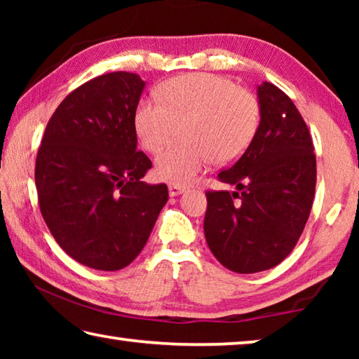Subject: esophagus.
<instances>
[{"instance_id":"34e87169","label":"esophagus","mask_w":359,"mask_h":359,"mask_svg":"<svg viewBox=\"0 0 359 359\" xmlns=\"http://www.w3.org/2000/svg\"><path fill=\"white\" fill-rule=\"evenodd\" d=\"M185 190L187 188L184 185H175V184L169 185V194H171V196H177V194H182Z\"/></svg>"}]
</instances>
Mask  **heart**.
Wrapping results in <instances>:
<instances>
[{
    "label": "heart",
    "mask_w": 359,
    "mask_h": 359,
    "mask_svg": "<svg viewBox=\"0 0 359 359\" xmlns=\"http://www.w3.org/2000/svg\"><path fill=\"white\" fill-rule=\"evenodd\" d=\"M158 100L139 102L135 128L142 147L158 154L184 126L187 142L169 147L155 163L156 175L169 184H190L214 160H239L258 131V100L226 77L194 72L169 79Z\"/></svg>",
    "instance_id": "heart-1"
}]
</instances>
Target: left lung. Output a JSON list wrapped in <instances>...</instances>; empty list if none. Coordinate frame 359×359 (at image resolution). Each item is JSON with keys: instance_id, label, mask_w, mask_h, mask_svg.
I'll list each match as a JSON object with an SVG mask.
<instances>
[{"instance_id": "1", "label": "left lung", "mask_w": 359, "mask_h": 359, "mask_svg": "<svg viewBox=\"0 0 359 359\" xmlns=\"http://www.w3.org/2000/svg\"><path fill=\"white\" fill-rule=\"evenodd\" d=\"M258 100L257 135L217 177L238 190L205 191V241L238 274L271 269L288 257L311 215L317 184L311 133L293 101L269 82L258 87Z\"/></svg>"}]
</instances>
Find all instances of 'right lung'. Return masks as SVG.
<instances>
[{"label": "right lung", "mask_w": 359, "mask_h": 359, "mask_svg": "<svg viewBox=\"0 0 359 359\" xmlns=\"http://www.w3.org/2000/svg\"><path fill=\"white\" fill-rule=\"evenodd\" d=\"M144 87L126 71L82 83L48 120L36 156L42 218L58 245L92 269L128 266L168 203L165 184L141 180L151 168L135 128Z\"/></svg>", "instance_id": "obj_1"}]
</instances>
